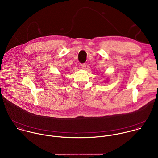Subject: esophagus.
Wrapping results in <instances>:
<instances>
[{
    "instance_id": "34e87169",
    "label": "esophagus",
    "mask_w": 158,
    "mask_h": 158,
    "mask_svg": "<svg viewBox=\"0 0 158 158\" xmlns=\"http://www.w3.org/2000/svg\"><path fill=\"white\" fill-rule=\"evenodd\" d=\"M80 66L81 67V68H83V69H85V67H86V63L81 64H80Z\"/></svg>"
}]
</instances>
